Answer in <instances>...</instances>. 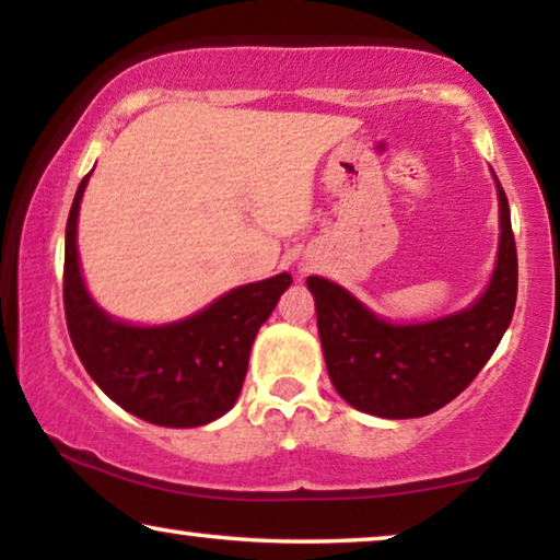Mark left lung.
<instances>
[{
  "label": "left lung",
  "instance_id": "1",
  "mask_svg": "<svg viewBox=\"0 0 560 560\" xmlns=\"http://www.w3.org/2000/svg\"><path fill=\"white\" fill-rule=\"evenodd\" d=\"M497 180V175H494ZM500 196V252L492 280L471 308L428 324L395 326L324 278H308L328 377L357 410L423 418L462 395L508 331L517 301V249L508 196Z\"/></svg>",
  "mask_w": 560,
  "mask_h": 560
}]
</instances>
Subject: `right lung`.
Masks as SVG:
<instances>
[{"label": "right lung", "instance_id": "1", "mask_svg": "<svg viewBox=\"0 0 560 560\" xmlns=\"http://www.w3.org/2000/svg\"><path fill=\"white\" fill-rule=\"evenodd\" d=\"M89 175L75 190L66 224L63 308L75 354L91 380L132 416L165 428L211 423L240 397L252 341L293 278L280 272L234 288L178 324L129 326L114 320L91 301L75 249Z\"/></svg>", "mask_w": 560, "mask_h": 560}]
</instances>
